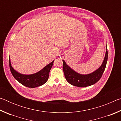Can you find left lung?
Returning a JSON list of instances; mask_svg holds the SVG:
<instances>
[{"label": "left lung", "mask_w": 121, "mask_h": 121, "mask_svg": "<svg viewBox=\"0 0 121 121\" xmlns=\"http://www.w3.org/2000/svg\"><path fill=\"white\" fill-rule=\"evenodd\" d=\"M108 59V51L106 52L104 60L100 68L95 72L88 75H81L72 70L63 61V70L67 81L71 85L79 87H84L91 86L97 82L101 78L105 71Z\"/></svg>", "instance_id": "8db88e82"}]
</instances>
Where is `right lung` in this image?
Here are the masks:
<instances>
[{
    "label": "right lung",
    "instance_id": "obj_1",
    "mask_svg": "<svg viewBox=\"0 0 121 121\" xmlns=\"http://www.w3.org/2000/svg\"><path fill=\"white\" fill-rule=\"evenodd\" d=\"M54 61L49 63L39 72L32 75H26L18 73L12 68L10 60H9V68L12 75L19 83L26 87L34 88L43 85L48 81L49 73L53 65Z\"/></svg>",
    "mask_w": 121,
    "mask_h": 121
}]
</instances>
